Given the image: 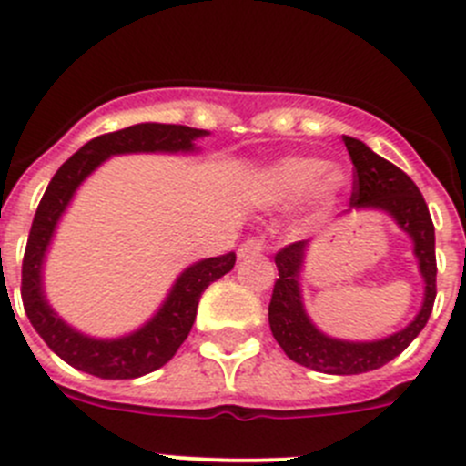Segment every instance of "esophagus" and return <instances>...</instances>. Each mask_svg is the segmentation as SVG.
<instances>
[{"label": "esophagus", "instance_id": "1", "mask_svg": "<svg viewBox=\"0 0 466 466\" xmlns=\"http://www.w3.org/2000/svg\"><path fill=\"white\" fill-rule=\"evenodd\" d=\"M261 252H263V238H259V237H250L248 241L241 243V248H238V257H241V259H246V257L261 255Z\"/></svg>", "mask_w": 466, "mask_h": 466}]
</instances>
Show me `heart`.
Listing matches in <instances>:
<instances>
[{"mask_svg":"<svg viewBox=\"0 0 466 466\" xmlns=\"http://www.w3.org/2000/svg\"><path fill=\"white\" fill-rule=\"evenodd\" d=\"M266 185L277 200H295L311 191L313 205L331 207L350 185L342 167H327L318 157H286L272 164Z\"/></svg>","mask_w":466,"mask_h":466,"instance_id":"obj_1","label":"heart"}]
</instances>
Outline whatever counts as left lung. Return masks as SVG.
Listing matches in <instances>:
<instances>
[{
    "instance_id": "8db88e82",
    "label": "left lung",
    "mask_w": 466,
    "mask_h": 466,
    "mask_svg": "<svg viewBox=\"0 0 466 466\" xmlns=\"http://www.w3.org/2000/svg\"><path fill=\"white\" fill-rule=\"evenodd\" d=\"M350 157L354 162V191H351L350 209L345 214L359 209H377L388 214L394 223L406 232L412 241V255L417 257L421 277H424V302L420 313L401 331L390 333L380 340H340L331 338L313 324L304 309L302 298V268L307 261L309 241H298L277 252L275 263L279 270V279L272 289L270 307H268V322L275 340L286 351L290 360L311 368L322 374H363L370 370L383 368L392 359H397L429 322L435 302V228L431 220L429 207L424 196L420 194L415 182L374 153L360 139L342 135Z\"/></svg>"
}]
</instances>
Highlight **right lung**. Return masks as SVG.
Returning a JSON list of instances; mask_svg holds the SVG:
<instances>
[{
	"label": "right lung",
	"mask_w": 466,
	"mask_h": 466,
	"mask_svg": "<svg viewBox=\"0 0 466 466\" xmlns=\"http://www.w3.org/2000/svg\"><path fill=\"white\" fill-rule=\"evenodd\" d=\"M207 130L176 124H135L116 133L101 135L76 150L56 171L37 205L25 261H22V302L42 340L65 363L98 379H137L155 372L176 356L196 320L200 295L211 281L234 268V252L191 263L177 275L162 307L148 322L119 338H92L76 331L46 302L42 268L58 220L72 203L78 187L112 155L128 153H196V139Z\"/></svg>",
	"instance_id": "1"
}]
</instances>
